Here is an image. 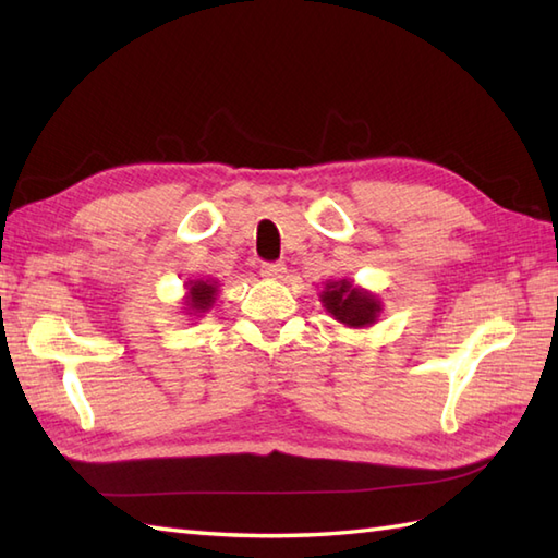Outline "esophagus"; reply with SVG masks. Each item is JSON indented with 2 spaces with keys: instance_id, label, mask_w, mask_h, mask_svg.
<instances>
[{
  "instance_id": "obj_1",
  "label": "esophagus",
  "mask_w": 558,
  "mask_h": 558,
  "mask_svg": "<svg viewBox=\"0 0 558 558\" xmlns=\"http://www.w3.org/2000/svg\"><path fill=\"white\" fill-rule=\"evenodd\" d=\"M260 276L270 278V280H278V278L286 276V266H282V264H264V266H260Z\"/></svg>"
}]
</instances>
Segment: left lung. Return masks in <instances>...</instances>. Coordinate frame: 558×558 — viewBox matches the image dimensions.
Returning a JSON list of instances; mask_svg holds the SVG:
<instances>
[{"mask_svg":"<svg viewBox=\"0 0 558 558\" xmlns=\"http://www.w3.org/2000/svg\"><path fill=\"white\" fill-rule=\"evenodd\" d=\"M318 300L338 324L348 328H369L384 312V302L378 300V294L364 290L350 278L328 280Z\"/></svg>","mask_w":558,"mask_h":558,"instance_id":"obj_1","label":"left lung"}]
</instances>
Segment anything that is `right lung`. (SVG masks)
I'll return each instance as SVG.
<instances>
[{
	"instance_id": "obj_1",
	"label": "right lung",
	"mask_w": 558,
	"mask_h": 558,
	"mask_svg": "<svg viewBox=\"0 0 558 558\" xmlns=\"http://www.w3.org/2000/svg\"><path fill=\"white\" fill-rule=\"evenodd\" d=\"M184 300H182V310L189 316H204L206 312L213 310V304L218 300V280L213 278H198V280H186L184 282Z\"/></svg>"
}]
</instances>
